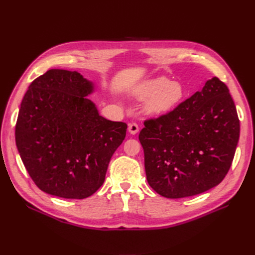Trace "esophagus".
<instances>
[{"instance_id":"34e87169","label":"esophagus","mask_w":255,"mask_h":255,"mask_svg":"<svg viewBox=\"0 0 255 255\" xmlns=\"http://www.w3.org/2000/svg\"><path fill=\"white\" fill-rule=\"evenodd\" d=\"M128 131L130 134H136V133L138 132V125L136 123H131L128 125Z\"/></svg>"}]
</instances>
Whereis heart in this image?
<instances>
[{
    "mask_svg": "<svg viewBox=\"0 0 255 255\" xmlns=\"http://www.w3.org/2000/svg\"><path fill=\"white\" fill-rule=\"evenodd\" d=\"M133 95L138 99H146L144 112L149 115L160 116L172 111L184 99L185 92L180 83L171 82L164 76H159L137 86Z\"/></svg>",
    "mask_w": 255,
    "mask_h": 255,
    "instance_id": "obj_1",
    "label": "heart"
}]
</instances>
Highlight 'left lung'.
Listing matches in <instances>:
<instances>
[{"instance_id": "1", "label": "left lung", "mask_w": 255, "mask_h": 255, "mask_svg": "<svg viewBox=\"0 0 255 255\" xmlns=\"http://www.w3.org/2000/svg\"><path fill=\"white\" fill-rule=\"evenodd\" d=\"M239 136L230 90L213 77L173 111L144 121L138 137L149 185L167 198L213 188L230 170Z\"/></svg>"}]
</instances>
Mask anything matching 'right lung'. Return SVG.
Returning a JSON list of instances; mask_svg holds the SVG:
<instances>
[{
    "label": "right lung",
    "mask_w": 255,
    "mask_h": 255,
    "mask_svg": "<svg viewBox=\"0 0 255 255\" xmlns=\"http://www.w3.org/2000/svg\"><path fill=\"white\" fill-rule=\"evenodd\" d=\"M94 84L77 71L50 69L24 94L15 141L25 169L40 190L83 199L102 186L127 124L99 115L87 96Z\"/></svg>",
    "instance_id": "add662e5"
}]
</instances>
